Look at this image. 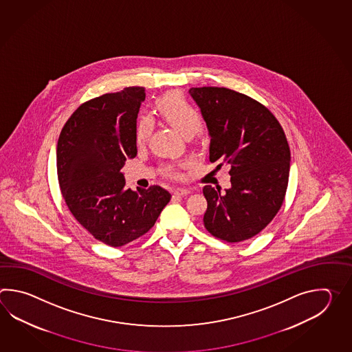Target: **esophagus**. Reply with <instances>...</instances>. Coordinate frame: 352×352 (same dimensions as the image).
<instances>
[{
    "instance_id": "1",
    "label": "esophagus",
    "mask_w": 352,
    "mask_h": 352,
    "mask_svg": "<svg viewBox=\"0 0 352 352\" xmlns=\"http://www.w3.org/2000/svg\"><path fill=\"white\" fill-rule=\"evenodd\" d=\"M191 191L188 190V188H176V190H173V195L175 196H186V195L190 194Z\"/></svg>"
}]
</instances>
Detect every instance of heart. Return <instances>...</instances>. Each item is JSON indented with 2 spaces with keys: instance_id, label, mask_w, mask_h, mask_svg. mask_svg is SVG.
I'll return each mask as SVG.
<instances>
[{
  "instance_id": "1",
  "label": "heart",
  "mask_w": 352,
  "mask_h": 352,
  "mask_svg": "<svg viewBox=\"0 0 352 352\" xmlns=\"http://www.w3.org/2000/svg\"><path fill=\"white\" fill-rule=\"evenodd\" d=\"M157 109L160 114L164 117V120L185 138L194 135L201 128L202 120L200 113L190 103H187L185 98L177 91L167 93L164 97L160 98ZM152 129L153 122L151 117H142L137 122L135 126V143L138 146H142L147 142L152 133ZM166 173L173 177L179 176V171L173 166H168L166 168Z\"/></svg>"
}]
</instances>
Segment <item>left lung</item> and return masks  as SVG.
I'll return each mask as SVG.
<instances>
[{
	"instance_id": "1",
	"label": "left lung",
	"mask_w": 352,
	"mask_h": 352,
	"mask_svg": "<svg viewBox=\"0 0 352 352\" xmlns=\"http://www.w3.org/2000/svg\"><path fill=\"white\" fill-rule=\"evenodd\" d=\"M209 131L210 162L230 166V188L206 185V230L238 243L262 232L285 200L291 151L283 128L268 108L235 90H188Z\"/></svg>"
}]
</instances>
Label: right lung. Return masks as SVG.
I'll use <instances>...</instances> for the list:
<instances>
[{"mask_svg": "<svg viewBox=\"0 0 352 352\" xmlns=\"http://www.w3.org/2000/svg\"><path fill=\"white\" fill-rule=\"evenodd\" d=\"M143 87H128L82 103L56 146L60 190L70 212L96 239L122 247L155 225L171 194L160 186L126 188L120 168L137 155L135 126Z\"/></svg>", "mask_w": 352, "mask_h": 352, "instance_id": "1", "label": "right lung"}]
</instances>
